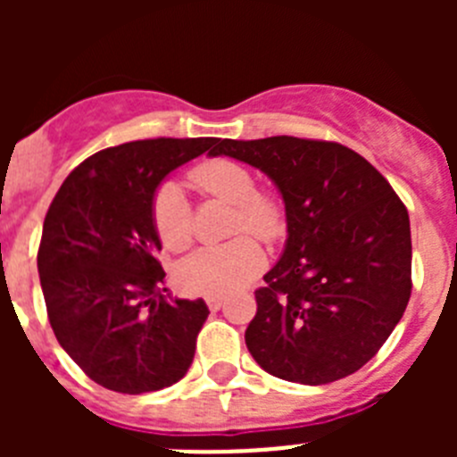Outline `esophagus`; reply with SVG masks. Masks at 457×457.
I'll use <instances>...</instances> for the list:
<instances>
[{"label":"esophagus","mask_w":457,"mask_h":457,"mask_svg":"<svg viewBox=\"0 0 457 457\" xmlns=\"http://www.w3.org/2000/svg\"><path fill=\"white\" fill-rule=\"evenodd\" d=\"M205 304H208L210 311H220L221 304H224V297L221 295H205Z\"/></svg>","instance_id":"1"}]
</instances>
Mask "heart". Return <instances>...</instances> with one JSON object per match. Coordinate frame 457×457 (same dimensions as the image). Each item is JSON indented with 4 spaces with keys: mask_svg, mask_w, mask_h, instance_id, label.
I'll return each instance as SVG.
<instances>
[{
    "mask_svg": "<svg viewBox=\"0 0 457 457\" xmlns=\"http://www.w3.org/2000/svg\"><path fill=\"white\" fill-rule=\"evenodd\" d=\"M192 183L204 194L236 205L231 233H249L272 242L284 231V215L277 201L256 192V179L236 160H210L192 171ZM151 220L155 233L169 252H185L192 245V208L183 187L167 180L153 194ZM265 265L263 249L252 237L201 247L179 268V284L187 293L226 295L249 284Z\"/></svg>",
    "mask_w": 457,
    "mask_h": 457,
    "instance_id": "heart-1",
    "label": "heart"
}]
</instances>
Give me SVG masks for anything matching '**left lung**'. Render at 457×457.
Listing matches in <instances>:
<instances>
[{"label":"left lung","instance_id":"8db88e82","mask_svg":"<svg viewBox=\"0 0 457 457\" xmlns=\"http://www.w3.org/2000/svg\"><path fill=\"white\" fill-rule=\"evenodd\" d=\"M268 176L286 205L284 252L256 290L245 341L256 364L297 385L348 378L375 357L411 293L410 217L386 179L334 141L221 139Z\"/></svg>","mask_w":457,"mask_h":457}]
</instances>
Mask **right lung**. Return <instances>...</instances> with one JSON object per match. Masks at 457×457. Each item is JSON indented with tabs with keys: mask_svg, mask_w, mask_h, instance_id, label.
<instances>
[{
	"mask_svg": "<svg viewBox=\"0 0 457 457\" xmlns=\"http://www.w3.org/2000/svg\"><path fill=\"white\" fill-rule=\"evenodd\" d=\"M217 139H144L104 148L63 180L43 224L38 277L68 357L100 386L148 394L192 366L204 300L160 295L155 189ZM167 290V288H164Z\"/></svg>",
	"mask_w": 457,
	"mask_h": 457,
	"instance_id": "1",
	"label": "right lung"
}]
</instances>
